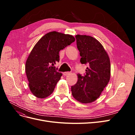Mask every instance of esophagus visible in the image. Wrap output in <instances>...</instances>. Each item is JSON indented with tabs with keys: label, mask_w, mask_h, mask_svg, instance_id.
<instances>
[{
	"label": "esophagus",
	"mask_w": 135,
	"mask_h": 135,
	"mask_svg": "<svg viewBox=\"0 0 135 135\" xmlns=\"http://www.w3.org/2000/svg\"><path fill=\"white\" fill-rule=\"evenodd\" d=\"M70 74V72H64L63 73V75H65V76H67L68 75H69Z\"/></svg>",
	"instance_id": "esophagus-1"
}]
</instances>
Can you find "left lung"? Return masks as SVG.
<instances>
[{"label": "left lung", "instance_id": "1", "mask_svg": "<svg viewBox=\"0 0 135 135\" xmlns=\"http://www.w3.org/2000/svg\"><path fill=\"white\" fill-rule=\"evenodd\" d=\"M77 48L81 64L87 65L84 76L78 74V81L71 86L72 95L80 103L95 101L109 83L110 62L101 44L91 36L76 35Z\"/></svg>", "mask_w": 135, "mask_h": 135}]
</instances>
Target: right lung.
<instances>
[{
    "mask_svg": "<svg viewBox=\"0 0 135 135\" xmlns=\"http://www.w3.org/2000/svg\"><path fill=\"white\" fill-rule=\"evenodd\" d=\"M75 41L73 36L56 31L44 35L28 56L25 71L32 93L44 99L54 92L62 74L54 65L59 62V52Z\"/></svg>",
    "mask_w": 135,
    "mask_h": 135,
    "instance_id": "obj_1",
    "label": "right lung"
}]
</instances>
